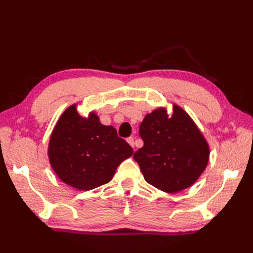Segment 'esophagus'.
Wrapping results in <instances>:
<instances>
[{
  "label": "esophagus",
  "instance_id": "esophagus-1",
  "mask_svg": "<svg viewBox=\"0 0 253 253\" xmlns=\"http://www.w3.org/2000/svg\"><path fill=\"white\" fill-rule=\"evenodd\" d=\"M126 141H127V143L131 145V147L134 149L135 148V142H134V138L133 137H128V138L126 139Z\"/></svg>",
  "mask_w": 253,
  "mask_h": 253
}]
</instances>
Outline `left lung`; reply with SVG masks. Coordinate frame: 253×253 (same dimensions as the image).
Here are the masks:
<instances>
[{
	"label": "left lung",
	"instance_id": "left-lung-1",
	"mask_svg": "<svg viewBox=\"0 0 253 253\" xmlns=\"http://www.w3.org/2000/svg\"><path fill=\"white\" fill-rule=\"evenodd\" d=\"M144 144L133 155L145 181L167 193L192 186L205 171L210 149L189 114L173 104L147 114L139 127Z\"/></svg>",
	"mask_w": 253,
	"mask_h": 253
}]
</instances>
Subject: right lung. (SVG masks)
Returning a JSON list of instances; mask_svg holds the SVG:
<instances>
[{
	"mask_svg": "<svg viewBox=\"0 0 253 253\" xmlns=\"http://www.w3.org/2000/svg\"><path fill=\"white\" fill-rule=\"evenodd\" d=\"M47 154L61 180L88 191L111 181L117 167L132 156L133 149L118 137L114 126H103L95 112L83 117L77 104H72L52 129Z\"/></svg>",
	"mask_w": 253,
	"mask_h": 253,
	"instance_id": "1",
	"label": "right lung"
}]
</instances>
